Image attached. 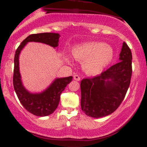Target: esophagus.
<instances>
[{"label":"esophagus","mask_w":147,"mask_h":147,"mask_svg":"<svg viewBox=\"0 0 147 147\" xmlns=\"http://www.w3.org/2000/svg\"><path fill=\"white\" fill-rule=\"evenodd\" d=\"M80 79H81L80 77L78 75H74V80H75L80 81Z\"/></svg>","instance_id":"34e87169"}]
</instances>
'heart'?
Masks as SVG:
<instances>
[{"instance_id":"obj_1","label":"heart","mask_w":147,"mask_h":147,"mask_svg":"<svg viewBox=\"0 0 147 147\" xmlns=\"http://www.w3.org/2000/svg\"><path fill=\"white\" fill-rule=\"evenodd\" d=\"M72 55L78 61L84 62L87 73L97 75L112 61L114 50L103 42H90L74 47Z\"/></svg>"}]
</instances>
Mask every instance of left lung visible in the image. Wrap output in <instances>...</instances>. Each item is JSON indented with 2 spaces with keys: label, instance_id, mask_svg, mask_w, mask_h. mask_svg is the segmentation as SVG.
Returning <instances> with one entry per match:
<instances>
[{
  "label": "left lung",
  "instance_id": "8db88e82",
  "mask_svg": "<svg viewBox=\"0 0 147 147\" xmlns=\"http://www.w3.org/2000/svg\"><path fill=\"white\" fill-rule=\"evenodd\" d=\"M119 62L100 75L81 81V108L86 115L100 118L113 113L124 100L131 81L132 55L123 42Z\"/></svg>",
  "mask_w": 147,
  "mask_h": 147
}]
</instances>
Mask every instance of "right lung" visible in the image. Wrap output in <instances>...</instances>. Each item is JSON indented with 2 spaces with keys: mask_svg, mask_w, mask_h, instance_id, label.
<instances>
[{
  "mask_svg": "<svg viewBox=\"0 0 147 147\" xmlns=\"http://www.w3.org/2000/svg\"><path fill=\"white\" fill-rule=\"evenodd\" d=\"M58 33L43 32L32 34L28 36L16 51L14 57L13 87L18 100L25 109L32 115L38 117L50 115L57 109L60 100V95L66 86L72 81V77L57 78L47 89L40 93H30L23 87L19 70V55L25 45L29 42H38L47 44L53 47L58 46Z\"/></svg>",
  "mask_w": 147,
  "mask_h": 147,
  "instance_id": "1",
  "label": "right lung"
}]
</instances>
